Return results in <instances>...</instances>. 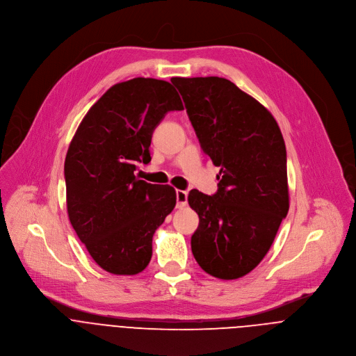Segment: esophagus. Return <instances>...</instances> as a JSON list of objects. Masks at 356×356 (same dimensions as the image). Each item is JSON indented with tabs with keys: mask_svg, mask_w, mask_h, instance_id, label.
Here are the masks:
<instances>
[{
	"mask_svg": "<svg viewBox=\"0 0 356 356\" xmlns=\"http://www.w3.org/2000/svg\"><path fill=\"white\" fill-rule=\"evenodd\" d=\"M176 201H177V208L183 209L187 205V191L183 190H176Z\"/></svg>",
	"mask_w": 356,
	"mask_h": 356,
	"instance_id": "esophagus-1",
	"label": "esophagus"
}]
</instances>
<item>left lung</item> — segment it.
Segmentation results:
<instances>
[{
    "label": "left lung",
    "instance_id": "obj_1",
    "mask_svg": "<svg viewBox=\"0 0 356 356\" xmlns=\"http://www.w3.org/2000/svg\"><path fill=\"white\" fill-rule=\"evenodd\" d=\"M204 152L220 166L218 191L188 194L200 225L191 237L211 276L248 275L270 250L287 216V152L272 113L227 79L173 77Z\"/></svg>",
    "mask_w": 356,
    "mask_h": 356
}]
</instances>
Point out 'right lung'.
<instances>
[{
	"label": "right lung",
	"instance_id": "1",
	"mask_svg": "<svg viewBox=\"0 0 356 356\" xmlns=\"http://www.w3.org/2000/svg\"><path fill=\"white\" fill-rule=\"evenodd\" d=\"M175 87L136 77L112 86L86 113L65 159L69 220L95 264L112 275L143 272L152 236L176 205V191L140 180L155 127L181 111Z\"/></svg>",
	"mask_w": 356,
	"mask_h": 356
}]
</instances>
